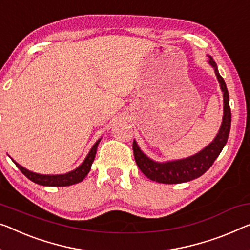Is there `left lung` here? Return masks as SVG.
<instances>
[{
    "label": "left lung",
    "mask_w": 250,
    "mask_h": 250,
    "mask_svg": "<svg viewBox=\"0 0 250 250\" xmlns=\"http://www.w3.org/2000/svg\"><path fill=\"white\" fill-rule=\"evenodd\" d=\"M210 57V56H208ZM208 64L214 69L220 88L223 93V117L221 126L214 139L195 155L183 159L159 163L149 158L138 146L137 141L133 140V155L138 167L149 180L163 184H178L185 183L200 177L212 166L218 156L220 155L223 147L228 141L230 126H231V111L229 105V93L227 89L226 82L219 74L214 59L210 57Z\"/></svg>",
    "instance_id": "obj_1"
}]
</instances>
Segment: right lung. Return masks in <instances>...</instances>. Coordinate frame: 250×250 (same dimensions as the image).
<instances>
[{"mask_svg": "<svg viewBox=\"0 0 250 250\" xmlns=\"http://www.w3.org/2000/svg\"><path fill=\"white\" fill-rule=\"evenodd\" d=\"M100 141H101V138H100V139L93 145L91 150L88 151L86 158L84 159V162L82 163L77 168H75L74 170H70V172L65 173V174L44 175V174L33 173L31 170L24 168V167L21 166L20 164H18L14 159L11 158L10 156L9 157L12 159L13 163L16 164L18 168L21 170L22 174H24L30 181L35 182L37 184L43 185V186H69V185L80 183V182H82L85 177H86L89 169H91L92 164L94 162L96 149H98Z\"/></svg>", "mask_w": 250, "mask_h": 250, "instance_id": "obj_1", "label": "right lung"}]
</instances>
